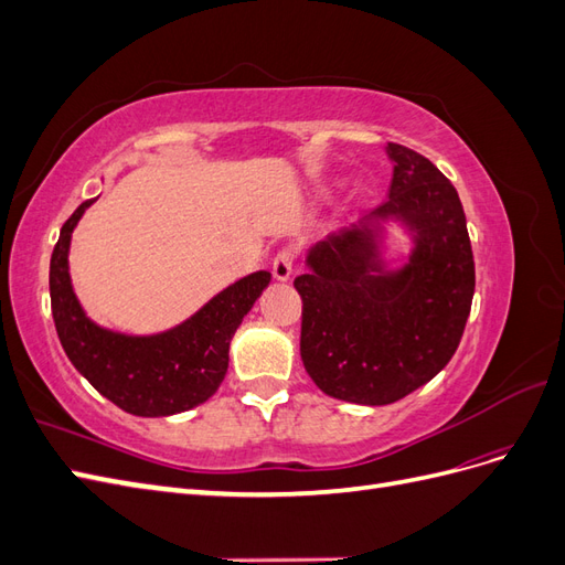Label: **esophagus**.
<instances>
[{
	"instance_id": "1",
	"label": "esophagus",
	"mask_w": 565,
	"mask_h": 565,
	"mask_svg": "<svg viewBox=\"0 0 565 565\" xmlns=\"http://www.w3.org/2000/svg\"><path fill=\"white\" fill-rule=\"evenodd\" d=\"M295 262H297V252L292 247H282L276 259H273V278L276 280H289L295 270Z\"/></svg>"
}]
</instances>
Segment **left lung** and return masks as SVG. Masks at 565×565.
<instances>
[{
    "mask_svg": "<svg viewBox=\"0 0 565 565\" xmlns=\"http://www.w3.org/2000/svg\"><path fill=\"white\" fill-rule=\"evenodd\" d=\"M388 200L361 226L320 241L301 295V361L316 386L358 405H388L431 382L450 363L471 311L476 270L467 216L455 185L419 152L386 146ZM414 233L405 267L381 259V221Z\"/></svg>",
    "mask_w": 565,
    "mask_h": 565,
    "instance_id": "obj_1",
    "label": "left lung"
}]
</instances>
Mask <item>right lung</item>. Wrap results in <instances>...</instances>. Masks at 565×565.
Instances as JSON below:
<instances>
[{"instance_id": "right-lung-1", "label": "right lung", "mask_w": 565, "mask_h": 565, "mask_svg": "<svg viewBox=\"0 0 565 565\" xmlns=\"http://www.w3.org/2000/svg\"><path fill=\"white\" fill-rule=\"evenodd\" d=\"M65 221L49 264L51 313L65 355L100 396L136 417L185 413L214 396L228 370V347L254 301L270 282L268 270L233 282L177 328L152 337H129L98 328L73 292L67 249L84 210Z\"/></svg>"}]
</instances>
